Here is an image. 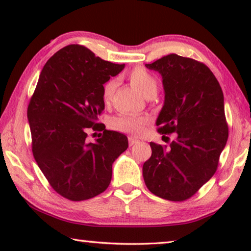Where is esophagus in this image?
<instances>
[{
	"instance_id": "34e87169",
	"label": "esophagus",
	"mask_w": 251,
	"mask_h": 251,
	"mask_svg": "<svg viewBox=\"0 0 251 251\" xmlns=\"http://www.w3.org/2000/svg\"><path fill=\"white\" fill-rule=\"evenodd\" d=\"M128 142H129V146H133V145H135V144L138 143L137 139H135V138H133V137H129V138H128Z\"/></svg>"
}]
</instances>
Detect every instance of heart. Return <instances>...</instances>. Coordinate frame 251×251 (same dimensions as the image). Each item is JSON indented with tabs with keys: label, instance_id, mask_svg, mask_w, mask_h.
I'll return each mask as SVG.
<instances>
[{
	"label": "heart",
	"instance_id": "obj_1",
	"mask_svg": "<svg viewBox=\"0 0 251 251\" xmlns=\"http://www.w3.org/2000/svg\"><path fill=\"white\" fill-rule=\"evenodd\" d=\"M128 79L131 85L141 94L145 97L155 95L158 88V80L154 75L145 69H134L128 74ZM117 82L115 79H109L103 85L101 88V97L105 103L112 100L114 91L116 88ZM148 120L146 117H138L129 114H121V115L112 118L109 125L112 128L128 133L133 135H142L145 131Z\"/></svg>",
	"mask_w": 251,
	"mask_h": 251
}]
</instances>
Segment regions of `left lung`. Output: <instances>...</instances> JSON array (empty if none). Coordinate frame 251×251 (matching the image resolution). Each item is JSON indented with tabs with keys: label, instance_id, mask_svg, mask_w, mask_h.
<instances>
[{
	"label": "left lung",
	"instance_id": "1",
	"mask_svg": "<svg viewBox=\"0 0 251 251\" xmlns=\"http://www.w3.org/2000/svg\"><path fill=\"white\" fill-rule=\"evenodd\" d=\"M147 69L163 77L164 106L156 125L161 134L177 133L171 145L151 143L143 165L147 188L172 201H186L217 171L228 139L224 94L217 78L202 63L169 54Z\"/></svg>",
	"mask_w": 251,
	"mask_h": 251
}]
</instances>
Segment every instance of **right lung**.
<instances>
[{
    "label": "right lung",
    "mask_w": 251,
    "mask_h": 251,
    "mask_svg": "<svg viewBox=\"0 0 251 251\" xmlns=\"http://www.w3.org/2000/svg\"><path fill=\"white\" fill-rule=\"evenodd\" d=\"M125 64L104 61L82 45H67L44 65L27 107L32 151L52 188L70 201L105 192L112 165L128 147L127 137L97 124L105 104L103 85ZM103 130L95 143L87 130Z\"/></svg>",
    "instance_id": "obj_1"
}]
</instances>
